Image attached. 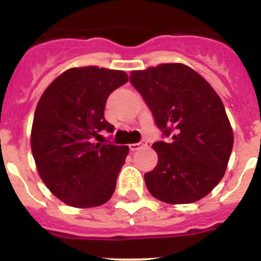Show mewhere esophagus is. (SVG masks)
Wrapping results in <instances>:
<instances>
[{
	"label": "esophagus",
	"mask_w": 261,
	"mask_h": 261,
	"mask_svg": "<svg viewBox=\"0 0 261 261\" xmlns=\"http://www.w3.org/2000/svg\"><path fill=\"white\" fill-rule=\"evenodd\" d=\"M146 146H149V141H146V140H142L141 142L129 145V149H130V151H136V150H138V149H141V147H146Z\"/></svg>",
	"instance_id": "obj_1"
}]
</instances>
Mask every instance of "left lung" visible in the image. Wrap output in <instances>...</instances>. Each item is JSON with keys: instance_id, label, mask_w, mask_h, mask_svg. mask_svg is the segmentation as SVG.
<instances>
[{"instance_id": "1", "label": "left lung", "mask_w": 261, "mask_h": 261, "mask_svg": "<svg viewBox=\"0 0 261 261\" xmlns=\"http://www.w3.org/2000/svg\"><path fill=\"white\" fill-rule=\"evenodd\" d=\"M166 141L153 144L158 163L145 174L147 190L167 204L208 195L225 175L234 136L221 98L190 66L162 64L130 73Z\"/></svg>"}]
</instances>
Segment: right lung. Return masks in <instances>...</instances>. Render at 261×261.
Returning <instances> with one entry per match:
<instances>
[{
    "instance_id": "1",
    "label": "right lung",
    "mask_w": 261,
    "mask_h": 261,
    "mask_svg": "<svg viewBox=\"0 0 261 261\" xmlns=\"http://www.w3.org/2000/svg\"><path fill=\"white\" fill-rule=\"evenodd\" d=\"M121 70L85 66L64 71L36 106L31 150L41 180L57 199L74 208H93L111 199L128 146L94 138L114 132L105 119L107 98L123 86Z\"/></svg>"
}]
</instances>
